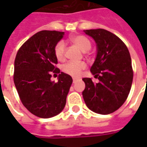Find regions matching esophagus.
Wrapping results in <instances>:
<instances>
[{
  "mask_svg": "<svg viewBox=\"0 0 147 147\" xmlns=\"http://www.w3.org/2000/svg\"><path fill=\"white\" fill-rule=\"evenodd\" d=\"M77 80H77L76 78H73V83H76V82Z\"/></svg>",
  "mask_w": 147,
  "mask_h": 147,
  "instance_id": "obj_1",
  "label": "esophagus"
}]
</instances>
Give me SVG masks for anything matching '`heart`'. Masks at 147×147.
<instances>
[{
    "label": "heart",
    "mask_w": 147,
    "mask_h": 147,
    "mask_svg": "<svg viewBox=\"0 0 147 147\" xmlns=\"http://www.w3.org/2000/svg\"><path fill=\"white\" fill-rule=\"evenodd\" d=\"M71 42L82 52H86L91 47V43L86 37L77 34L70 38ZM65 45L63 42H58L54 48V53L58 61H63L64 59ZM86 67V64L83 62H68L62 67V70L67 75L72 77H78L81 73L82 70Z\"/></svg>",
    "instance_id": "b5f03b06"
}]
</instances>
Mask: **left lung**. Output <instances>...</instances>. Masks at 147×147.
I'll use <instances>...</instances> for the list:
<instances>
[{
    "mask_svg": "<svg viewBox=\"0 0 147 147\" xmlns=\"http://www.w3.org/2000/svg\"><path fill=\"white\" fill-rule=\"evenodd\" d=\"M96 43L97 54L90 72L99 83L83 78V97L86 106L96 113H113L126 101L133 80L131 59L125 44L104 29L83 30Z\"/></svg>",
    "mask_w": 147,
    "mask_h": 147,
    "instance_id": "1",
    "label": "left lung"
}]
</instances>
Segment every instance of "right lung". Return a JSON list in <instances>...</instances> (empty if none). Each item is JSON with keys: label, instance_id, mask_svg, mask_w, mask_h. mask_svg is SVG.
<instances>
[{"label": "right lung", "instance_id": "obj_1", "mask_svg": "<svg viewBox=\"0 0 147 147\" xmlns=\"http://www.w3.org/2000/svg\"><path fill=\"white\" fill-rule=\"evenodd\" d=\"M64 32L42 30L30 38L19 49L14 64V83L23 105L32 114L50 118L62 112L72 78L61 72L58 82L51 81L50 71L60 73L54 67L57 59L56 45Z\"/></svg>", "mask_w": 147, "mask_h": 147}]
</instances>
